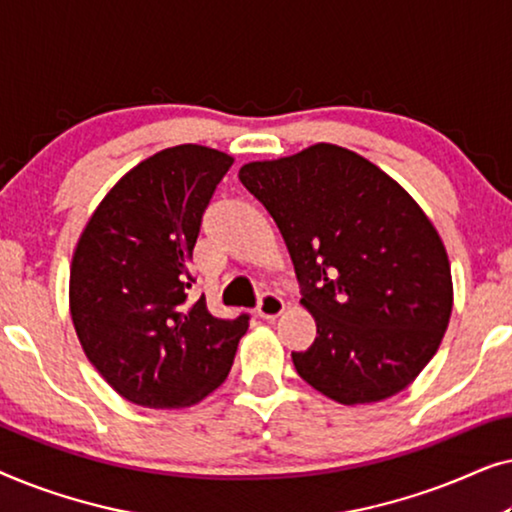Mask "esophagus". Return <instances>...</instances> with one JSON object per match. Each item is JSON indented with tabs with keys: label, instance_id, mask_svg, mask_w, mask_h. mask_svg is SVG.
Instances as JSON below:
<instances>
[{
	"label": "esophagus",
	"instance_id": "obj_1",
	"mask_svg": "<svg viewBox=\"0 0 512 512\" xmlns=\"http://www.w3.org/2000/svg\"><path fill=\"white\" fill-rule=\"evenodd\" d=\"M284 310H286V303L277 296V293H270V291L263 293L261 303H258V317L265 321H272L277 319Z\"/></svg>",
	"mask_w": 512,
	"mask_h": 512
}]
</instances>
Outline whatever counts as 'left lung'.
I'll list each match as a JSON object with an SVG mask.
<instances>
[{
	"instance_id": "1",
	"label": "left lung",
	"mask_w": 512,
	"mask_h": 512,
	"mask_svg": "<svg viewBox=\"0 0 512 512\" xmlns=\"http://www.w3.org/2000/svg\"><path fill=\"white\" fill-rule=\"evenodd\" d=\"M317 321L298 375L342 405L396 396L438 352L452 314L445 244L405 188L359 153L314 144L240 167Z\"/></svg>"
}]
</instances>
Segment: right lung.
Instances as JSON below:
<instances>
[{
	"instance_id": "obj_1",
	"label": "right lung",
	"mask_w": 512,
	"mask_h": 512,
	"mask_svg": "<svg viewBox=\"0 0 512 512\" xmlns=\"http://www.w3.org/2000/svg\"><path fill=\"white\" fill-rule=\"evenodd\" d=\"M233 156L200 144L153 153L90 216L69 268L79 342L111 389L142 408H188L219 389L249 317L191 298L202 212Z\"/></svg>"
}]
</instances>
